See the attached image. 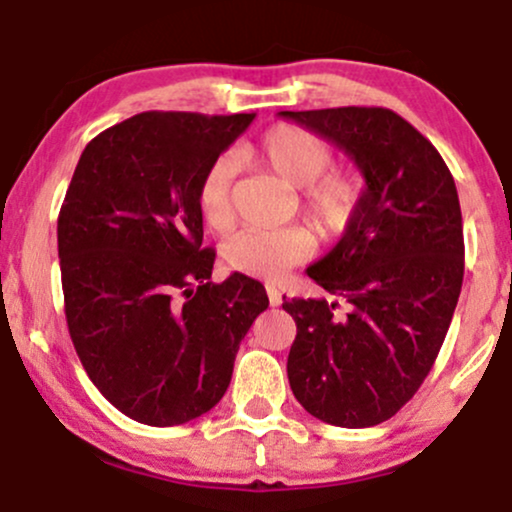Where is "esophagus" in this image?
I'll list each match as a JSON object with an SVG mask.
<instances>
[{"mask_svg":"<svg viewBox=\"0 0 512 512\" xmlns=\"http://www.w3.org/2000/svg\"><path fill=\"white\" fill-rule=\"evenodd\" d=\"M267 296H269V303H272V305H281V291L276 289L274 284H267Z\"/></svg>","mask_w":512,"mask_h":512,"instance_id":"1","label":"esophagus"}]
</instances>
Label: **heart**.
Wrapping results in <instances>:
<instances>
[{
	"label": "heart",
	"instance_id": "1",
	"mask_svg": "<svg viewBox=\"0 0 512 512\" xmlns=\"http://www.w3.org/2000/svg\"><path fill=\"white\" fill-rule=\"evenodd\" d=\"M243 158L267 166L289 185L305 190V209L325 236H339L354 221L361 204V182L351 173H327L332 166L330 146L308 129L276 125L260 142L248 146ZM233 180L236 158L221 156L211 163L199 182V214L214 231H226L236 219ZM313 250L315 236L303 226L248 228L223 245V260L236 272L276 279L308 260Z\"/></svg>",
	"mask_w": 512,
	"mask_h": 512
}]
</instances>
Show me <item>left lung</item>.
Instances as JSON below:
<instances>
[{"mask_svg": "<svg viewBox=\"0 0 512 512\" xmlns=\"http://www.w3.org/2000/svg\"><path fill=\"white\" fill-rule=\"evenodd\" d=\"M342 149L363 175L342 240L305 272L339 303L293 298L289 383L325 424H383L414 397L448 334L464 276L462 211L448 166L387 108L279 113Z\"/></svg>", "mask_w": 512, "mask_h": 512, "instance_id": "left-lung-1", "label": "left lung"}]
</instances>
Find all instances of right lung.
Listing matches in <instances>:
<instances>
[{
	"instance_id": "1",
	"label": "right lung",
	"mask_w": 512,
	"mask_h": 512,
	"mask_svg": "<svg viewBox=\"0 0 512 512\" xmlns=\"http://www.w3.org/2000/svg\"><path fill=\"white\" fill-rule=\"evenodd\" d=\"M255 113H139L91 139L57 219L64 313L91 383L129 419L180 426L231 385L269 305L260 281L214 284L197 190Z\"/></svg>"
}]
</instances>
